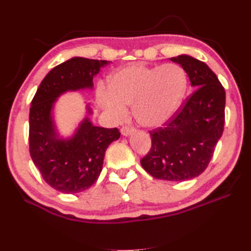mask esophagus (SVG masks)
<instances>
[{
    "mask_svg": "<svg viewBox=\"0 0 251 251\" xmlns=\"http://www.w3.org/2000/svg\"><path fill=\"white\" fill-rule=\"evenodd\" d=\"M134 128L133 127H129V126H123L122 129H121V133L123 136H129L134 133Z\"/></svg>",
    "mask_w": 251,
    "mask_h": 251,
    "instance_id": "34e87169",
    "label": "esophagus"
}]
</instances>
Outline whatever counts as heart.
Here are the masks:
<instances>
[{
  "instance_id": "heart-1",
  "label": "heart",
  "mask_w": 251,
  "mask_h": 251,
  "mask_svg": "<svg viewBox=\"0 0 251 251\" xmlns=\"http://www.w3.org/2000/svg\"><path fill=\"white\" fill-rule=\"evenodd\" d=\"M188 88V75L177 63L149 67L126 66L110 76L108 91H100L99 104L108 114L123 120L126 106L141 126L153 128L166 124L179 110Z\"/></svg>"
}]
</instances>
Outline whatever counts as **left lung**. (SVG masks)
I'll list each match as a JSON object with an SVG mask.
<instances>
[{"label":"left lung","mask_w":251,"mask_h":251,"mask_svg":"<svg viewBox=\"0 0 251 251\" xmlns=\"http://www.w3.org/2000/svg\"><path fill=\"white\" fill-rule=\"evenodd\" d=\"M179 63L197 90L163 127L149 131L151 149L140 163L150 176L185 181L206 169L225 123V90L209 67L188 54L170 58Z\"/></svg>","instance_id":"1"}]
</instances>
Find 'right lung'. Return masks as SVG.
<instances>
[{"label": "right lung", "mask_w": 251, "mask_h": 251, "mask_svg": "<svg viewBox=\"0 0 251 251\" xmlns=\"http://www.w3.org/2000/svg\"><path fill=\"white\" fill-rule=\"evenodd\" d=\"M110 63L74 57L48 72L37 89L29 111V152L44 180L62 193H78L95 183L102 171L108 146L120 138L117 128L94 126L86 115L74 135L60 137L53 120L58 98L67 92L92 90L93 78Z\"/></svg>", "instance_id": "right-lung-1"}]
</instances>
